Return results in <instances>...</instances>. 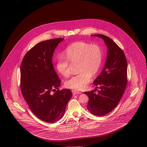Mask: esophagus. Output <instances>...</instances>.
<instances>
[{
	"mask_svg": "<svg viewBox=\"0 0 147 147\" xmlns=\"http://www.w3.org/2000/svg\"><path fill=\"white\" fill-rule=\"evenodd\" d=\"M72 93H73V95H77V94H81L82 92H80V91H76V90H72Z\"/></svg>",
	"mask_w": 147,
	"mask_h": 147,
	"instance_id": "34e87169",
	"label": "esophagus"
}]
</instances>
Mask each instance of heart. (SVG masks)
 Returning <instances> with one entry per match:
<instances>
[{
	"mask_svg": "<svg viewBox=\"0 0 147 147\" xmlns=\"http://www.w3.org/2000/svg\"><path fill=\"white\" fill-rule=\"evenodd\" d=\"M65 56L58 58L56 69L64 77H68L70 75L72 65L77 64L79 73L67 80L65 85L74 90H80L89 82L90 75L94 76L98 73L102 62V52L98 45L79 41L67 48Z\"/></svg>",
	"mask_w": 147,
	"mask_h": 147,
	"instance_id": "heart-1",
	"label": "heart"
}]
</instances>
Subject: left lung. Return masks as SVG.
Returning <instances> with one entry per match:
<instances>
[{
	"instance_id": "1",
	"label": "left lung",
	"mask_w": 147,
	"mask_h": 147,
	"mask_svg": "<svg viewBox=\"0 0 147 147\" xmlns=\"http://www.w3.org/2000/svg\"><path fill=\"white\" fill-rule=\"evenodd\" d=\"M101 38L107 47V58L101 73L93 83L100 90L84 92L89 97L88 111L95 116H102L117 106L126 89L127 63L123 51L109 37L92 35Z\"/></svg>"
}]
</instances>
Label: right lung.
I'll return each instance as SVG.
<instances>
[{
	"mask_svg": "<svg viewBox=\"0 0 147 147\" xmlns=\"http://www.w3.org/2000/svg\"><path fill=\"white\" fill-rule=\"evenodd\" d=\"M63 40L54 38L37 43L25 55L21 64L23 97L36 117L49 123L63 117L72 96L69 89H58L61 82L52 63L55 49Z\"/></svg>",
	"mask_w": 147,
	"mask_h": 147,
	"instance_id": "obj_1",
	"label": "right lung"
}]
</instances>
